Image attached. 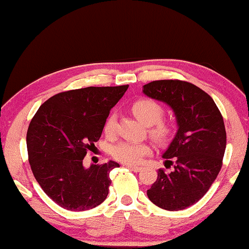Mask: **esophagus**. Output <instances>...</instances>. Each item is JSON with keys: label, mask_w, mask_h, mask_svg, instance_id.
<instances>
[{"label": "esophagus", "mask_w": 249, "mask_h": 249, "mask_svg": "<svg viewBox=\"0 0 249 249\" xmlns=\"http://www.w3.org/2000/svg\"><path fill=\"white\" fill-rule=\"evenodd\" d=\"M127 168L128 169H131L134 171V173H139V171H141L142 168L139 167V166H133V164H127Z\"/></svg>", "instance_id": "esophagus-1"}]
</instances>
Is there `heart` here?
<instances>
[{"label":"heart","mask_w":249,"mask_h":249,"mask_svg":"<svg viewBox=\"0 0 249 249\" xmlns=\"http://www.w3.org/2000/svg\"><path fill=\"white\" fill-rule=\"evenodd\" d=\"M133 113L138 120L145 125H152L150 133L153 138L157 140L167 139L170 133V127L166 124L160 123V118L162 116V108H161L156 101L150 99H140L135 101L132 106ZM116 120L115 116L108 117L105 124V133L106 134H113L115 131ZM113 156L121 162L127 164L140 163L145 156L151 153V148L145 143L138 142H121L113 148Z\"/></svg>","instance_id":"b5f03b06"}]
</instances>
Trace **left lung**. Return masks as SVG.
I'll return each mask as SVG.
<instances>
[{
  "mask_svg": "<svg viewBox=\"0 0 249 249\" xmlns=\"http://www.w3.org/2000/svg\"><path fill=\"white\" fill-rule=\"evenodd\" d=\"M142 92L168 105L178 127L162 155L170 163L175 160L174 170L159 169L146 194L161 209L184 210L205 195L221 169L227 145L222 115L208 93L186 81H152Z\"/></svg>",
  "mask_w": 249,
  "mask_h": 249,
  "instance_id": "8db88e82",
  "label": "left lung"
}]
</instances>
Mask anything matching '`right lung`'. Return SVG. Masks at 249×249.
I'll return each mask as SVG.
<instances>
[{"label":"right lung","mask_w":249,"mask_h":249,"mask_svg":"<svg viewBox=\"0 0 249 249\" xmlns=\"http://www.w3.org/2000/svg\"><path fill=\"white\" fill-rule=\"evenodd\" d=\"M127 88L88 87L57 93L31 120L27 132L31 170L45 193L62 208L86 211L106 199L109 173L120 164L110 160L86 168L83 158Z\"/></svg>","instance_id":"1"}]
</instances>
